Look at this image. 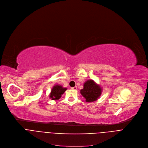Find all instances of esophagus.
Here are the masks:
<instances>
[{"label":"esophagus","instance_id":"esophagus-1","mask_svg":"<svg viewBox=\"0 0 148 148\" xmlns=\"http://www.w3.org/2000/svg\"><path fill=\"white\" fill-rule=\"evenodd\" d=\"M72 89H73V90H77V86H75V87H73Z\"/></svg>","mask_w":148,"mask_h":148}]
</instances>
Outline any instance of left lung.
<instances>
[{
	"label": "left lung",
	"mask_w": 148,
	"mask_h": 148,
	"mask_svg": "<svg viewBox=\"0 0 148 148\" xmlns=\"http://www.w3.org/2000/svg\"><path fill=\"white\" fill-rule=\"evenodd\" d=\"M102 88L92 79H88L84 84V88L81 90V94L86 98L87 102L97 101L102 94Z\"/></svg>",
	"instance_id": "8db88e82"
}]
</instances>
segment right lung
<instances>
[{"mask_svg": "<svg viewBox=\"0 0 148 148\" xmlns=\"http://www.w3.org/2000/svg\"><path fill=\"white\" fill-rule=\"evenodd\" d=\"M67 90V88L62 87L61 85L56 84L51 89V92L49 95L50 98L53 100H58L59 99L61 95L64 93V92Z\"/></svg>", "mask_w": 148, "mask_h": 148, "instance_id": "obj_1", "label": "right lung"}]
</instances>
